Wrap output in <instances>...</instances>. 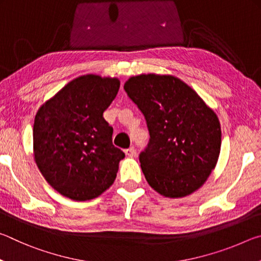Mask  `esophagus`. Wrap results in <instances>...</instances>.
I'll use <instances>...</instances> for the list:
<instances>
[{"label": "esophagus", "instance_id": "esophagus-1", "mask_svg": "<svg viewBox=\"0 0 261 261\" xmlns=\"http://www.w3.org/2000/svg\"><path fill=\"white\" fill-rule=\"evenodd\" d=\"M125 154L127 156H135L136 155V149H135V147H130V148H127V149H125Z\"/></svg>", "mask_w": 261, "mask_h": 261}]
</instances>
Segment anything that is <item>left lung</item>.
Masks as SVG:
<instances>
[{
  "label": "left lung",
  "instance_id": "left-lung-1",
  "mask_svg": "<svg viewBox=\"0 0 261 261\" xmlns=\"http://www.w3.org/2000/svg\"><path fill=\"white\" fill-rule=\"evenodd\" d=\"M124 90L145 116L151 137L139 154L148 184L168 198H182L199 189L219 159L216 114L174 76L139 74L124 84Z\"/></svg>",
  "mask_w": 261,
  "mask_h": 261
}]
</instances>
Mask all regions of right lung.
<instances>
[{
	"label": "right lung",
	"instance_id": "obj_1",
	"mask_svg": "<svg viewBox=\"0 0 261 261\" xmlns=\"http://www.w3.org/2000/svg\"><path fill=\"white\" fill-rule=\"evenodd\" d=\"M118 88L117 78L81 76L46 101L35 115L34 160L62 196L77 201L93 199L116 178L125 154L113 145V127L103 112Z\"/></svg>",
	"mask_w": 261,
	"mask_h": 261
}]
</instances>
